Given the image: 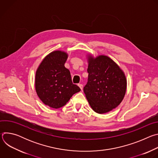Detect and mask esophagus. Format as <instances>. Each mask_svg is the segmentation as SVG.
I'll use <instances>...</instances> for the list:
<instances>
[{
    "instance_id": "1",
    "label": "esophagus",
    "mask_w": 158,
    "mask_h": 158,
    "mask_svg": "<svg viewBox=\"0 0 158 158\" xmlns=\"http://www.w3.org/2000/svg\"><path fill=\"white\" fill-rule=\"evenodd\" d=\"M78 86L81 88V89L82 90V88H83V85L82 84H78Z\"/></svg>"
}]
</instances>
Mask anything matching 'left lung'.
Listing matches in <instances>:
<instances>
[{
    "label": "left lung",
    "instance_id": "8db88e82",
    "mask_svg": "<svg viewBox=\"0 0 158 158\" xmlns=\"http://www.w3.org/2000/svg\"><path fill=\"white\" fill-rule=\"evenodd\" d=\"M88 62V79L84 92L96 112L106 113L123 101L127 85L125 75L117 64L107 56H89Z\"/></svg>",
    "mask_w": 158,
    "mask_h": 158
}]
</instances>
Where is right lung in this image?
<instances>
[{"mask_svg": "<svg viewBox=\"0 0 158 158\" xmlns=\"http://www.w3.org/2000/svg\"><path fill=\"white\" fill-rule=\"evenodd\" d=\"M67 59L64 52H52L43 59L36 71V93L45 104L52 108L64 106L81 91L73 83L70 71L64 66Z\"/></svg>", "mask_w": 158, "mask_h": 158, "instance_id": "right-lung-1", "label": "right lung"}]
</instances>
